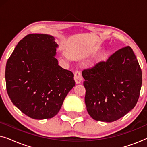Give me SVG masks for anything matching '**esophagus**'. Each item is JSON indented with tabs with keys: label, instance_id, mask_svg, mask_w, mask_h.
Segmentation results:
<instances>
[{
	"label": "esophagus",
	"instance_id": "esophagus-1",
	"mask_svg": "<svg viewBox=\"0 0 147 147\" xmlns=\"http://www.w3.org/2000/svg\"><path fill=\"white\" fill-rule=\"evenodd\" d=\"M74 80H75L76 84H78L81 82L82 78V75L80 73L79 71H76L75 74H74Z\"/></svg>",
	"mask_w": 147,
	"mask_h": 147
}]
</instances>
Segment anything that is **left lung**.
Returning a JSON list of instances; mask_svg holds the SVG:
<instances>
[{
	"instance_id": "left-lung-1",
	"label": "left lung",
	"mask_w": 147,
	"mask_h": 147,
	"mask_svg": "<svg viewBox=\"0 0 147 147\" xmlns=\"http://www.w3.org/2000/svg\"><path fill=\"white\" fill-rule=\"evenodd\" d=\"M85 103L97 121L112 122L136 106L142 86V71L132 48H122L106 61L84 69Z\"/></svg>"
}]
</instances>
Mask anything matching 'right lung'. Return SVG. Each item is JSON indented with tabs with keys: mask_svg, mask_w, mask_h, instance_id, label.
<instances>
[{
	"mask_svg": "<svg viewBox=\"0 0 147 147\" xmlns=\"http://www.w3.org/2000/svg\"><path fill=\"white\" fill-rule=\"evenodd\" d=\"M57 47L53 36L29 34L18 43L6 65L10 99L33 119L55 116L75 86L73 73L58 65Z\"/></svg>",
	"mask_w": 147,
	"mask_h": 147,
	"instance_id": "obj_1",
	"label": "right lung"
}]
</instances>
